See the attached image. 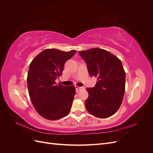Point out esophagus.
<instances>
[{
  "instance_id": "esophagus-1",
  "label": "esophagus",
  "mask_w": 153,
  "mask_h": 153,
  "mask_svg": "<svg viewBox=\"0 0 153 153\" xmlns=\"http://www.w3.org/2000/svg\"><path fill=\"white\" fill-rule=\"evenodd\" d=\"M84 87H78V86H75V89H76V92H78L81 89H84Z\"/></svg>"
}]
</instances>
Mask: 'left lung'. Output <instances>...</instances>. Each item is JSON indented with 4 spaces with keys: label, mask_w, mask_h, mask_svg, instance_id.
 Wrapping results in <instances>:
<instances>
[{
    "label": "left lung",
    "mask_w": 153,
    "mask_h": 153,
    "mask_svg": "<svg viewBox=\"0 0 153 153\" xmlns=\"http://www.w3.org/2000/svg\"><path fill=\"white\" fill-rule=\"evenodd\" d=\"M90 76L97 78L94 87L87 88L89 97L87 110L94 116L106 118L114 115L121 105L125 91V77L121 61L114 55L101 48L80 51Z\"/></svg>",
    "instance_id": "1"
}]
</instances>
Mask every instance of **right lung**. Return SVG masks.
<instances>
[{"instance_id":"add662e5","label":"right lung","mask_w":153,"mask_h":153,"mask_svg":"<svg viewBox=\"0 0 153 153\" xmlns=\"http://www.w3.org/2000/svg\"><path fill=\"white\" fill-rule=\"evenodd\" d=\"M76 52L46 49L30 64L27 75L29 96L37 112L45 119H59L70 112L75 87L57 85L55 80L62 75L64 64Z\"/></svg>"}]
</instances>
